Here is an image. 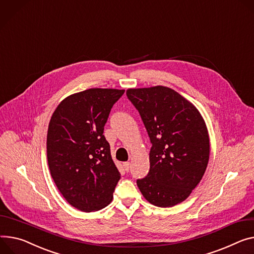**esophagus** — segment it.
<instances>
[{"label":"esophagus","mask_w":254,"mask_h":254,"mask_svg":"<svg viewBox=\"0 0 254 254\" xmlns=\"http://www.w3.org/2000/svg\"><path fill=\"white\" fill-rule=\"evenodd\" d=\"M123 167H124L125 171H126V172H128V171H129V169H130V163H129V162H125V163H123Z\"/></svg>","instance_id":"esophagus-1"}]
</instances>
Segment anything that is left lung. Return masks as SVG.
Masks as SVG:
<instances>
[{"label": "left lung", "instance_id": "1", "mask_svg": "<svg viewBox=\"0 0 254 254\" xmlns=\"http://www.w3.org/2000/svg\"><path fill=\"white\" fill-rule=\"evenodd\" d=\"M126 94L139 112L152 144L149 172L136 183L151 204L176 205L189 196L206 170L205 122L198 110L172 88H129Z\"/></svg>", "mask_w": 254, "mask_h": 254}]
</instances>
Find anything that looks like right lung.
<instances>
[{
    "mask_svg": "<svg viewBox=\"0 0 254 254\" xmlns=\"http://www.w3.org/2000/svg\"><path fill=\"white\" fill-rule=\"evenodd\" d=\"M124 89L89 88L67 96L48 129L52 178L75 208L90 212L109 205L121 175L111 157L104 127Z\"/></svg>",
    "mask_w": 254,
    "mask_h": 254,
    "instance_id": "right-lung-1",
    "label": "right lung"
}]
</instances>
